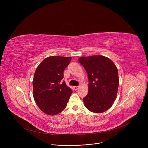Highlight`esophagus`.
Instances as JSON below:
<instances>
[{
    "label": "esophagus",
    "instance_id": "1",
    "mask_svg": "<svg viewBox=\"0 0 148 148\" xmlns=\"http://www.w3.org/2000/svg\"><path fill=\"white\" fill-rule=\"evenodd\" d=\"M78 88H79V86H75V87H74V89L75 90H77Z\"/></svg>",
    "mask_w": 148,
    "mask_h": 148
}]
</instances>
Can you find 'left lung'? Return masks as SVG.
I'll return each instance as SVG.
<instances>
[{
    "label": "left lung",
    "instance_id": "obj_1",
    "mask_svg": "<svg viewBox=\"0 0 148 148\" xmlns=\"http://www.w3.org/2000/svg\"><path fill=\"white\" fill-rule=\"evenodd\" d=\"M78 61L86 69L89 81L84 105L92 112L106 111L116 98L119 77L116 66L110 58L100 55L81 57Z\"/></svg>",
    "mask_w": 148,
    "mask_h": 148
}]
</instances>
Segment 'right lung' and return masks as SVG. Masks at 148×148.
<instances>
[{"mask_svg":"<svg viewBox=\"0 0 148 148\" xmlns=\"http://www.w3.org/2000/svg\"><path fill=\"white\" fill-rule=\"evenodd\" d=\"M71 59L70 57L50 56L43 60L36 70L33 97L37 106L46 114L57 115L66 107L73 91L61 79Z\"/></svg>","mask_w":148,"mask_h":148,"instance_id":"1","label":"right lung"}]
</instances>
